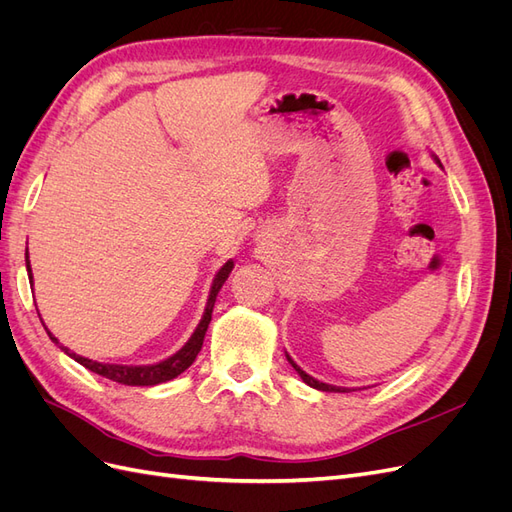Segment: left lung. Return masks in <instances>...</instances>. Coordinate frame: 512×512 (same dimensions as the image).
I'll list each match as a JSON object with an SVG mask.
<instances>
[{
	"label": "left lung",
	"mask_w": 512,
	"mask_h": 512,
	"mask_svg": "<svg viewBox=\"0 0 512 512\" xmlns=\"http://www.w3.org/2000/svg\"><path fill=\"white\" fill-rule=\"evenodd\" d=\"M436 162L440 164V160L436 158ZM442 166V164H440ZM286 359H288V363L294 367V369H297V374L301 376V380L305 382V384H309V386H312V389H318V391H329V393H346L348 389H342V386H333V384H324V382H320V380H316V378H312V376H307L305 374V371L297 365V363H294L292 359H290V356L286 354Z\"/></svg>",
	"instance_id": "8db88e82"
}]
</instances>
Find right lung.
<instances>
[{
  "instance_id": "obj_1",
  "label": "right lung",
  "mask_w": 512,
  "mask_h": 512,
  "mask_svg": "<svg viewBox=\"0 0 512 512\" xmlns=\"http://www.w3.org/2000/svg\"><path fill=\"white\" fill-rule=\"evenodd\" d=\"M25 260H27V273H29V280H32V267H29V256L25 254ZM232 267H235V262L228 260L226 265L218 271V275L213 277V284H211V292H209V299H207V307H205V314L203 318H200L196 331L192 333V337L188 339V344H185L179 352H175L173 356H168V359L156 363V365H111V363H98V361H91V359H85V356H79L76 352H70L66 346H61L57 342V337L46 329V333H49V337L53 339L55 344H59V348L64 350L68 356H72V359L76 363H81L83 367H87L89 371H94V374L102 376V378H108L113 382H119V384H128V386H153V384H160V382H166V380H173L177 378L179 374H183L185 369H188L194 359L198 356L200 348H203V342H205V333L209 329V322H211V314H213V305H215V297H218L220 288L224 286V282L228 280V275L232 271ZM44 324V322H42Z\"/></svg>"
}]
</instances>
